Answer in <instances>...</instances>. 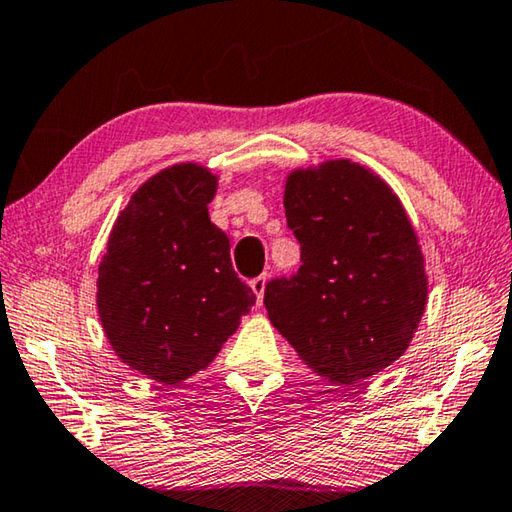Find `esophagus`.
Returning a JSON list of instances; mask_svg holds the SVG:
<instances>
[{
    "label": "esophagus",
    "mask_w": 512,
    "mask_h": 512,
    "mask_svg": "<svg viewBox=\"0 0 512 512\" xmlns=\"http://www.w3.org/2000/svg\"><path fill=\"white\" fill-rule=\"evenodd\" d=\"M266 275L262 273V275H257L255 280H250V289L255 291V296H257V303H262V298H264V291H266Z\"/></svg>",
    "instance_id": "obj_1"
}]
</instances>
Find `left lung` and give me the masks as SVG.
Here are the masks:
<instances>
[{
	"mask_svg": "<svg viewBox=\"0 0 512 512\" xmlns=\"http://www.w3.org/2000/svg\"><path fill=\"white\" fill-rule=\"evenodd\" d=\"M285 214L303 264L266 285L273 328L332 385L376 376L408 351L428 300L403 202L371 168L328 159L287 175Z\"/></svg>",
	"mask_w": 512,
	"mask_h": 512,
	"instance_id": "8db88e82",
	"label": "left lung"
}]
</instances>
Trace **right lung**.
Wrapping results in <instances>:
<instances>
[{
  "mask_svg": "<svg viewBox=\"0 0 512 512\" xmlns=\"http://www.w3.org/2000/svg\"><path fill=\"white\" fill-rule=\"evenodd\" d=\"M212 168L182 161L145 180L109 232L97 269V314L113 353L175 385L207 369L255 305L230 239L209 221Z\"/></svg>",
  "mask_w": 512,
  "mask_h": 512,
  "instance_id": "right-lung-1",
  "label": "right lung"
}]
</instances>
